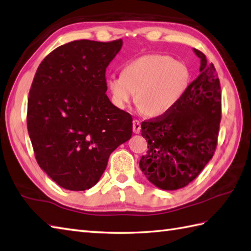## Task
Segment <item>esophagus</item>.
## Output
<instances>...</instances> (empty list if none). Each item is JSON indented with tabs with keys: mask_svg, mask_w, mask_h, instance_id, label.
Returning <instances> with one entry per match:
<instances>
[{
	"mask_svg": "<svg viewBox=\"0 0 251 251\" xmlns=\"http://www.w3.org/2000/svg\"><path fill=\"white\" fill-rule=\"evenodd\" d=\"M140 129H141L140 122L138 120H134V122H132V130H134L135 134H139Z\"/></svg>",
	"mask_w": 251,
	"mask_h": 251,
	"instance_id": "esophagus-1",
	"label": "esophagus"
}]
</instances>
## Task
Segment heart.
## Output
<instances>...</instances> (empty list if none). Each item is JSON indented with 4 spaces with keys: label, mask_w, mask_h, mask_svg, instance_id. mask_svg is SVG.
<instances>
[{
    "label": "heart",
    "mask_w": 251,
    "mask_h": 251,
    "mask_svg": "<svg viewBox=\"0 0 251 251\" xmlns=\"http://www.w3.org/2000/svg\"><path fill=\"white\" fill-rule=\"evenodd\" d=\"M190 73L183 62L162 54H146L127 62L121 75L106 79L116 107L125 110L137 99L139 110L153 117L168 114L188 89Z\"/></svg>",
    "instance_id": "b5f03b06"
}]
</instances>
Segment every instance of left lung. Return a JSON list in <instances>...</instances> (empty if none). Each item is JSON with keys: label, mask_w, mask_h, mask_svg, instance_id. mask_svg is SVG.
Wrapping results in <instances>:
<instances>
[{"label": "left lung", "mask_w": 251, "mask_h": 251, "mask_svg": "<svg viewBox=\"0 0 251 251\" xmlns=\"http://www.w3.org/2000/svg\"><path fill=\"white\" fill-rule=\"evenodd\" d=\"M200 58V75L173 110L141 123L148 151L139 166L151 184L163 190L187 186L212 159L221 122V87L213 64Z\"/></svg>", "instance_id": "obj_1"}]
</instances>
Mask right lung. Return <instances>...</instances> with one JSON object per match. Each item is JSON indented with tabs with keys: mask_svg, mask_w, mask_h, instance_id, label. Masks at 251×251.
<instances>
[{
	"mask_svg": "<svg viewBox=\"0 0 251 251\" xmlns=\"http://www.w3.org/2000/svg\"><path fill=\"white\" fill-rule=\"evenodd\" d=\"M123 41L77 40L56 48L34 75L27 127L36 160L61 187H93L109 156L132 134L129 113L112 104L105 71Z\"/></svg>",
	"mask_w": 251,
	"mask_h": 251,
	"instance_id": "add662e5",
	"label": "right lung"
}]
</instances>
